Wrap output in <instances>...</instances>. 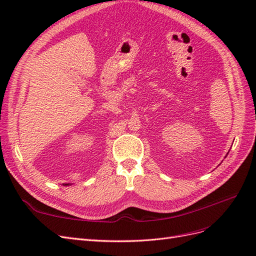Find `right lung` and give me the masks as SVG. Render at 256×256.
I'll return each mask as SVG.
<instances>
[{
  "label": "right lung",
  "mask_w": 256,
  "mask_h": 256,
  "mask_svg": "<svg viewBox=\"0 0 256 256\" xmlns=\"http://www.w3.org/2000/svg\"><path fill=\"white\" fill-rule=\"evenodd\" d=\"M65 186H66V184H65Z\"/></svg>",
  "instance_id": "obj_1"
}]
</instances>
